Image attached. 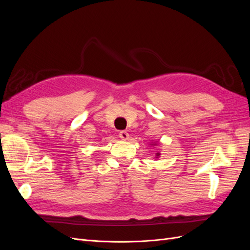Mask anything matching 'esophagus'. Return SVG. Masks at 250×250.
I'll return each mask as SVG.
<instances>
[{"label": "esophagus", "mask_w": 250, "mask_h": 250, "mask_svg": "<svg viewBox=\"0 0 250 250\" xmlns=\"http://www.w3.org/2000/svg\"><path fill=\"white\" fill-rule=\"evenodd\" d=\"M119 137H120L121 139H122V140H128V138H129V134H128L127 131L122 130V131H120Z\"/></svg>", "instance_id": "esophagus-1"}]
</instances>
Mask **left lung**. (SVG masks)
Listing matches in <instances>:
<instances>
[{
    "label": "left lung",
    "mask_w": 250,
    "mask_h": 250,
    "mask_svg": "<svg viewBox=\"0 0 250 250\" xmlns=\"http://www.w3.org/2000/svg\"><path fill=\"white\" fill-rule=\"evenodd\" d=\"M157 155H158V153H157Z\"/></svg>",
    "instance_id": "left-lung-1"
}]
</instances>
